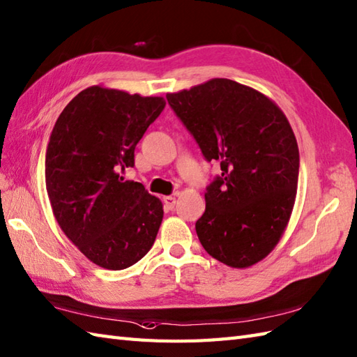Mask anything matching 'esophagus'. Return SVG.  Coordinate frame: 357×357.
<instances>
[{
    "label": "esophagus",
    "mask_w": 357,
    "mask_h": 357,
    "mask_svg": "<svg viewBox=\"0 0 357 357\" xmlns=\"http://www.w3.org/2000/svg\"><path fill=\"white\" fill-rule=\"evenodd\" d=\"M164 205L167 206V208H173V206H175V204H176V196H164Z\"/></svg>",
    "instance_id": "esophagus-1"
}]
</instances>
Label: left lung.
Returning <instances> with one entry per match:
<instances>
[{
  "label": "left lung",
  "mask_w": 357,
  "mask_h": 357,
  "mask_svg": "<svg viewBox=\"0 0 357 357\" xmlns=\"http://www.w3.org/2000/svg\"><path fill=\"white\" fill-rule=\"evenodd\" d=\"M169 105L222 176L205 192L196 233L213 259L245 269L280 242L295 205L300 153L278 105L229 79L167 94Z\"/></svg>",
  "instance_id": "8db88e82"
}]
</instances>
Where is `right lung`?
Returning <instances> with one entry per match:
<instances>
[{
	"label": "right lung",
	"instance_id": "add662e5",
	"mask_svg": "<svg viewBox=\"0 0 357 357\" xmlns=\"http://www.w3.org/2000/svg\"><path fill=\"white\" fill-rule=\"evenodd\" d=\"M164 97L89 86L57 119L45 155V185L56 222L88 260L126 269L151 250L162 202L124 181L134 151L164 109Z\"/></svg>",
	"mask_w": 357,
	"mask_h": 357
}]
</instances>
